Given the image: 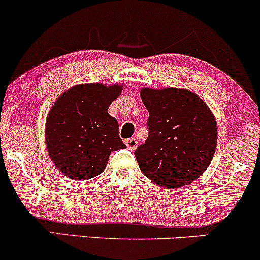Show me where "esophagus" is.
I'll return each instance as SVG.
<instances>
[{
  "label": "esophagus",
  "instance_id": "obj_1",
  "mask_svg": "<svg viewBox=\"0 0 260 260\" xmlns=\"http://www.w3.org/2000/svg\"><path fill=\"white\" fill-rule=\"evenodd\" d=\"M125 145H126V147L129 149L134 150V149H136V147H137V145H139V143H137V140L135 139V137H131V139L125 140Z\"/></svg>",
  "mask_w": 260,
  "mask_h": 260
}]
</instances>
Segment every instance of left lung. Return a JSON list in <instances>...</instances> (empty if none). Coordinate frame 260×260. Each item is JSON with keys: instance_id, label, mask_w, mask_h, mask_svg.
I'll return each mask as SVG.
<instances>
[{"instance_id": "obj_1", "label": "left lung", "mask_w": 260, "mask_h": 260, "mask_svg": "<svg viewBox=\"0 0 260 260\" xmlns=\"http://www.w3.org/2000/svg\"><path fill=\"white\" fill-rule=\"evenodd\" d=\"M141 99L149 112L148 137L135 150L141 171L162 188L191 183L208 168L216 152L212 112L184 89L145 88Z\"/></svg>"}]
</instances>
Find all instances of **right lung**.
<instances>
[{
  "label": "right lung",
  "mask_w": 260,
  "mask_h": 260,
  "mask_svg": "<svg viewBox=\"0 0 260 260\" xmlns=\"http://www.w3.org/2000/svg\"><path fill=\"white\" fill-rule=\"evenodd\" d=\"M121 85H76L57 99L47 117L46 143L63 175L84 181L100 175L112 152L126 148L119 124L108 114Z\"/></svg>",
  "instance_id": "obj_1"
}]
</instances>
